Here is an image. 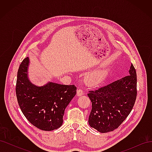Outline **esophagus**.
Returning a JSON list of instances; mask_svg holds the SVG:
<instances>
[{
    "label": "esophagus",
    "mask_w": 152,
    "mask_h": 152,
    "mask_svg": "<svg viewBox=\"0 0 152 152\" xmlns=\"http://www.w3.org/2000/svg\"><path fill=\"white\" fill-rule=\"evenodd\" d=\"M84 92L83 90L81 89H79L77 90V95L78 96H80L84 95Z\"/></svg>",
    "instance_id": "34e87169"
}]
</instances>
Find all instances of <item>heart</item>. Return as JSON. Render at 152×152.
I'll list each match as a JSON object with an SVG mask.
<instances>
[{"instance_id":"b5f03b06","label":"heart","mask_w":152,"mask_h":152,"mask_svg":"<svg viewBox=\"0 0 152 152\" xmlns=\"http://www.w3.org/2000/svg\"><path fill=\"white\" fill-rule=\"evenodd\" d=\"M107 75L105 69H99L89 73L85 77V82L89 86H96L102 83Z\"/></svg>"}]
</instances>
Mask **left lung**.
Returning <instances> with one entry per match:
<instances>
[{
	"label": "left lung",
	"mask_w": 152,
	"mask_h": 152,
	"mask_svg": "<svg viewBox=\"0 0 152 152\" xmlns=\"http://www.w3.org/2000/svg\"><path fill=\"white\" fill-rule=\"evenodd\" d=\"M129 75L99 89L89 91L92 103L89 124L105 133L116 129L131 113L137 96V75L132 64Z\"/></svg>",
	"instance_id": "left-lung-1"
}]
</instances>
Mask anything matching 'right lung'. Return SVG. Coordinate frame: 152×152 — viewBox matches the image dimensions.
<instances>
[{
    "label": "right lung",
    "mask_w": 152,
    "mask_h": 152,
    "mask_svg": "<svg viewBox=\"0 0 152 152\" xmlns=\"http://www.w3.org/2000/svg\"><path fill=\"white\" fill-rule=\"evenodd\" d=\"M28 58H25L18 71L16 94L21 112L32 125L42 131L60 127L65 110L77 93L74 85L49 82L37 87L27 77Z\"/></svg>",
    "instance_id": "right-lung-1"
}]
</instances>
